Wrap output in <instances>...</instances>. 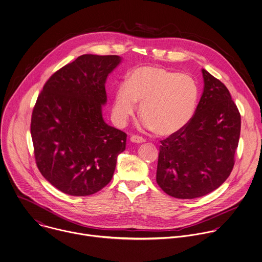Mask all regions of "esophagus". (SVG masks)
<instances>
[{
  "instance_id": "34e87169",
  "label": "esophagus",
  "mask_w": 262,
  "mask_h": 262,
  "mask_svg": "<svg viewBox=\"0 0 262 262\" xmlns=\"http://www.w3.org/2000/svg\"><path fill=\"white\" fill-rule=\"evenodd\" d=\"M130 140L133 142V143H143L145 141L144 138L140 137V136H137V135H132L130 137Z\"/></svg>"
}]
</instances>
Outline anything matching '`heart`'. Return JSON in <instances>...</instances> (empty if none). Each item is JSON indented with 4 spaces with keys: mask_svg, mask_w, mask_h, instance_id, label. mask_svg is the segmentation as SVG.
<instances>
[{
    "mask_svg": "<svg viewBox=\"0 0 262 262\" xmlns=\"http://www.w3.org/2000/svg\"><path fill=\"white\" fill-rule=\"evenodd\" d=\"M198 99V88L188 75L163 68L144 66L131 72L126 85L119 86L114 98V115L124 124L140 103L144 125L159 135L171 136L191 121Z\"/></svg>",
    "mask_w": 262,
    "mask_h": 262,
    "instance_id": "b5f03b06",
    "label": "heart"
}]
</instances>
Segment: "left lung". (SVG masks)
I'll list each match as a JSON object with an SVG mask.
<instances>
[{"label":"left lung","mask_w":262,"mask_h":262,"mask_svg":"<svg viewBox=\"0 0 262 262\" xmlns=\"http://www.w3.org/2000/svg\"><path fill=\"white\" fill-rule=\"evenodd\" d=\"M204 89L189 124L161 141L157 183L181 199L204 196L231 174L238 147L241 116L230 91L202 69Z\"/></svg>","instance_id":"1"}]
</instances>
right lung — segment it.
<instances>
[{
  "mask_svg": "<svg viewBox=\"0 0 262 262\" xmlns=\"http://www.w3.org/2000/svg\"><path fill=\"white\" fill-rule=\"evenodd\" d=\"M116 55H82L55 72L34 104L30 132L36 166L60 191L86 196L106 186L127 134L102 119L104 83Z\"/></svg>",
  "mask_w": 262,
  "mask_h": 262,
  "instance_id": "obj_1",
  "label": "right lung"
}]
</instances>
